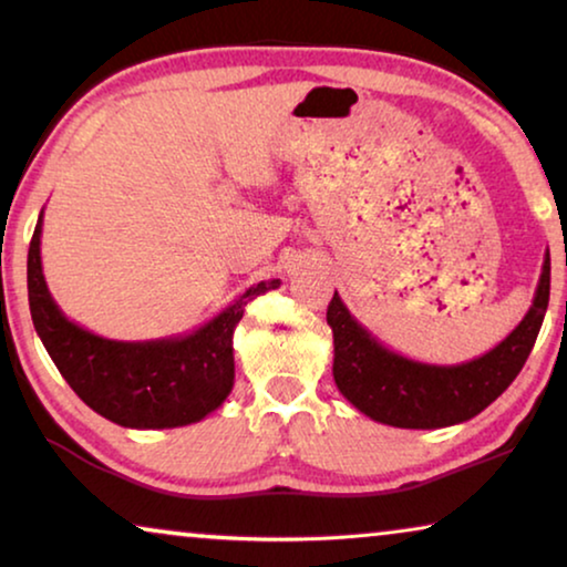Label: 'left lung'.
<instances>
[{
	"label": "left lung",
	"instance_id": "obj_1",
	"mask_svg": "<svg viewBox=\"0 0 567 567\" xmlns=\"http://www.w3.org/2000/svg\"><path fill=\"white\" fill-rule=\"evenodd\" d=\"M549 305V250L524 320L477 359L441 367L413 361L379 343L343 299L332 297V377L343 398L371 421L394 429H446L470 421L498 400L529 359Z\"/></svg>",
	"mask_w": 567,
	"mask_h": 567
}]
</instances>
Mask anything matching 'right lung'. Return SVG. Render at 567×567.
<instances>
[{
    "label": "right lung",
    "instance_id": "right-lung-1",
    "mask_svg": "<svg viewBox=\"0 0 567 567\" xmlns=\"http://www.w3.org/2000/svg\"><path fill=\"white\" fill-rule=\"evenodd\" d=\"M43 212L28 250V301L38 338L61 377L107 421L123 429H177L204 421L235 386V336L247 301L278 289L270 278L247 289L214 320L175 338L111 340L61 312L41 266Z\"/></svg>",
    "mask_w": 567,
    "mask_h": 567
}]
</instances>
